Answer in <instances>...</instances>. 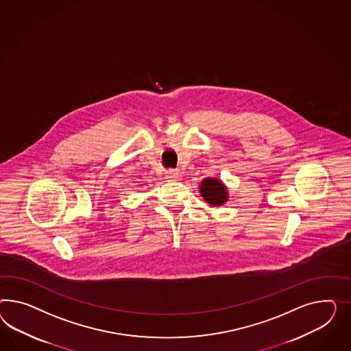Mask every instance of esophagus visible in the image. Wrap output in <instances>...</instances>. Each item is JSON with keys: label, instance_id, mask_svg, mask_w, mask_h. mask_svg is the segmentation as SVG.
Listing matches in <instances>:
<instances>
[{"label": "esophagus", "instance_id": "obj_1", "mask_svg": "<svg viewBox=\"0 0 351 351\" xmlns=\"http://www.w3.org/2000/svg\"><path fill=\"white\" fill-rule=\"evenodd\" d=\"M167 179L170 181H179L181 179V175L179 172H176V171H167Z\"/></svg>", "mask_w": 351, "mask_h": 351}]
</instances>
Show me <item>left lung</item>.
<instances>
[{"instance_id":"8db88e82","label":"left lung","mask_w":351,"mask_h":351,"mask_svg":"<svg viewBox=\"0 0 351 351\" xmlns=\"http://www.w3.org/2000/svg\"><path fill=\"white\" fill-rule=\"evenodd\" d=\"M200 195L210 206L219 207L228 200V186L217 178H206L200 182Z\"/></svg>"}]
</instances>
